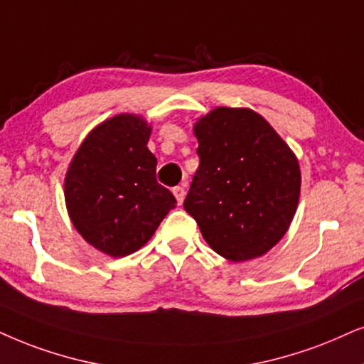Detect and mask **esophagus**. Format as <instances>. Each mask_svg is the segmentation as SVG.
<instances>
[{"instance_id":"1","label":"esophagus","mask_w":364,"mask_h":364,"mask_svg":"<svg viewBox=\"0 0 364 364\" xmlns=\"http://www.w3.org/2000/svg\"><path fill=\"white\" fill-rule=\"evenodd\" d=\"M173 195H174V198H176L178 205H181L183 200H185V188H183V186L173 188Z\"/></svg>"}]
</instances>
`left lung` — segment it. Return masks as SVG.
I'll return each instance as SVG.
<instances>
[{"label": "left lung", "mask_w": 364, "mask_h": 364, "mask_svg": "<svg viewBox=\"0 0 364 364\" xmlns=\"http://www.w3.org/2000/svg\"><path fill=\"white\" fill-rule=\"evenodd\" d=\"M193 129L200 166L183 206L218 255L245 262L267 254L296 215V154L252 109L216 107Z\"/></svg>", "instance_id": "left-lung-1"}]
</instances>
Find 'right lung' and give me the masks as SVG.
I'll list each match as a JSON object with an SVG mask.
<instances>
[{"label":"right lung","mask_w":364,"mask_h":364,"mask_svg":"<svg viewBox=\"0 0 364 364\" xmlns=\"http://www.w3.org/2000/svg\"><path fill=\"white\" fill-rule=\"evenodd\" d=\"M151 126L119 114L92 129L65 174V203L73 227L110 257L134 254L176 206L156 179L148 149Z\"/></svg>","instance_id":"obj_1"}]
</instances>
